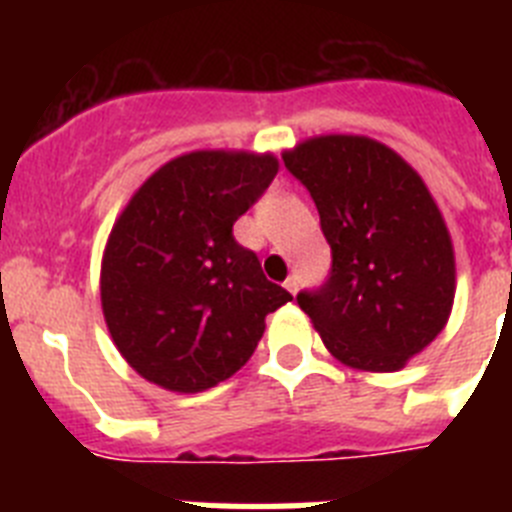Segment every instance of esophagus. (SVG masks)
I'll return each mask as SVG.
<instances>
[{
    "label": "esophagus",
    "mask_w": 512,
    "mask_h": 512,
    "mask_svg": "<svg viewBox=\"0 0 512 512\" xmlns=\"http://www.w3.org/2000/svg\"><path fill=\"white\" fill-rule=\"evenodd\" d=\"M284 287H287L289 292H292V295H297V289H300V279H297L295 274H292V277H287V282H284Z\"/></svg>",
    "instance_id": "obj_1"
}]
</instances>
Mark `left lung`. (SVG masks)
<instances>
[{
	"mask_svg": "<svg viewBox=\"0 0 512 512\" xmlns=\"http://www.w3.org/2000/svg\"><path fill=\"white\" fill-rule=\"evenodd\" d=\"M330 246L323 284L297 295L338 361L395 372L449 320L454 248L423 179L392 148L325 135L284 153Z\"/></svg>",
	"mask_w": 512,
	"mask_h": 512,
	"instance_id": "8db88e82",
	"label": "left lung"
}]
</instances>
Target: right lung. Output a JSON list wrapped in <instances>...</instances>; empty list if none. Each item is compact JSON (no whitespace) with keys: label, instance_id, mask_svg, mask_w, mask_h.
<instances>
[{"label":"right lung","instance_id":"right-lung-1","mask_svg":"<svg viewBox=\"0 0 512 512\" xmlns=\"http://www.w3.org/2000/svg\"><path fill=\"white\" fill-rule=\"evenodd\" d=\"M277 171L274 156L187 153L125 207L104 251L102 310L140 377L171 392L210 390L251 359L266 315L292 300L233 235Z\"/></svg>","mask_w":512,"mask_h":512}]
</instances>
